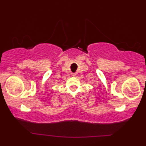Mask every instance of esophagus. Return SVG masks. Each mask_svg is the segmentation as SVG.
Instances as JSON below:
<instances>
[{
  "instance_id": "34e87169",
  "label": "esophagus",
  "mask_w": 146,
  "mask_h": 146,
  "mask_svg": "<svg viewBox=\"0 0 146 146\" xmlns=\"http://www.w3.org/2000/svg\"><path fill=\"white\" fill-rule=\"evenodd\" d=\"M72 75L73 76H76V73H72Z\"/></svg>"
}]
</instances>
